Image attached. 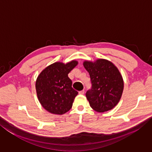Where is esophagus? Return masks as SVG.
<instances>
[{
  "instance_id": "obj_1",
  "label": "esophagus",
  "mask_w": 152,
  "mask_h": 152,
  "mask_svg": "<svg viewBox=\"0 0 152 152\" xmlns=\"http://www.w3.org/2000/svg\"><path fill=\"white\" fill-rule=\"evenodd\" d=\"M84 94V90H82V91L79 92V94Z\"/></svg>"
}]
</instances>
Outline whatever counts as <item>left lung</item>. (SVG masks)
<instances>
[{"label":"left lung","mask_w":152,"mask_h":152,"mask_svg":"<svg viewBox=\"0 0 152 152\" xmlns=\"http://www.w3.org/2000/svg\"><path fill=\"white\" fill-rule=\"evenodd\" d=\"M83 65L91 80V89L86 93L90 106L100 113L111 110L123 94L124 83L120 72L111 61L104 59L94 62L84 61Z\"/></svg>","instance_id":"left-lung-1"}]
</instances>
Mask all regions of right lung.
Here are the masks:
<instances>
[{
  "mask_svg": "<svg viewBox=\"0 0 152 152\" xmlns=\"http://www.w3.org/2000/svg\"><path fill=\"white\" fill-rule=\"evenodd\" d=\"M72 60L67 64L55 62L43 70L35 83L38 100L44 109L52 114L63 115L72 107L78 92L72 85L68 74L77 66Z\"/></svg>",
  "mask_w": 152,
  "mask_h": 152,
  "instance_id": "obj_1",
  "label": "right lung"
}]
</instances>
